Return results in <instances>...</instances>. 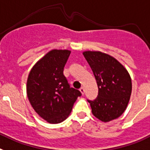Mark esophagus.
I'll use <instances>...</instances> for the list:
<instances>
[{"label":"esophagus","mask_w":150,"mask_h":150,"mask_svg":"<svg viewBox=\"0 0 150 150\" xmlns=\"http://www.w3.org/2000/svg\"><path fill=\"white\" fill-rule=\"evenodd\" d=\"M80 91H81V93L83 95H84V88H83V87H81V88H80Z\"/></svg>","instance_id":"esophagus-1"}]
</instances>
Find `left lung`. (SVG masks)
I'll list each match as a JSON object with an SVG mask.
<instances>
[{
	"instance_id": "8db88e82",
	"label": "left lung",
	"mask_w": 150,
	"mask_h": 150,
	"mask_svg": "<svg viewBox=\"0 0 150 150\" xmlns=\"http://www.w3.org/2000/svg\"><path fill=\"white\" fill-rule=\"evenodd\" d=\"M83 55L93 71L98 86V96L89 100L96 118L107 122L122 115L127 108L132 90L128 71L114 57L99 51H85Z\"/></svg>"
}]
</instances>
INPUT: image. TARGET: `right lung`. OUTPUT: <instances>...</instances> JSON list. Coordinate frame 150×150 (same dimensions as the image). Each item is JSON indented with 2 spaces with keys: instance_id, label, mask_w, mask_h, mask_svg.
Segmentation results:
<instances>
[{
  "instance_id": "obj_1",
  "label": "right lung",
  "mask_w": 150,
  "mask_h": 150,
  "mask_svg": "<svg viewBox=\"0 0 150 150\" xmlns=\"http://www.w3.org/2000/svg\"><path fill=\"white\" fill-rule=\"evenodd\" d=\"M70 50H52L36 62L27 80V96L35 111L50 124L60 123L69 115L79 90L71 88L63 75Z\"/></svg>"
}]
</instances>
